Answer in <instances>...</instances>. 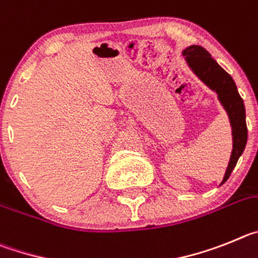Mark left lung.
Wrapping results in <instances>:
<instances>
[{
	"mask_svg": "<svg viewBox=\"0 0 258 258\" xmlns=\"http://www.w3.org/2000/svg\"><path fill=\"white\" fill-rule=\"evenodd\" d=\"M186 64L191 69L192 73L208 86L212 91H215L219 97V101L229 115L233 134V152L230 155V161L227 164L226 172L221 184H225L230 177L234 167L236 166L239 157L243 154L247 144L248 131L245 123V108L243 99L239 95L236 85L231 76L225 72L217 64L215 59L211 57V54L202 46L192 45L182 51Z\"/></svg>",
	"mask_w": 258,
	"mask_h": 258,
	"instance_id": "obj_1",
	"label": "left lung"
}]
</instances>
